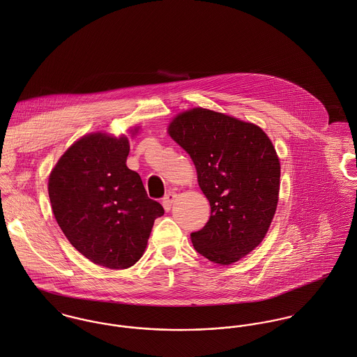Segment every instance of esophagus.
<instances>
[{
	"instance_id": "34e87169",
	"label": "esophagus",
	"mask_w": 357,
	"mask_h": 357,
	"mask_svg": "<svg viewBox=\"0 0 357 357\" xmlns=\"http://www.w3.org/2000/svg\"><path fill=\"white\" fill-rule=\"evenodd\" d=\"M176 197H177L176 192H169V194L165 195V197L162 199V206L166 211H169L172 208V204L174 203Z\"/></svg>"
}]
</instances>
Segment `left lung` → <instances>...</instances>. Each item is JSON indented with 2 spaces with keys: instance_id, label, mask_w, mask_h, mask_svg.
Masks as SVG:
<instances>
[{
  "instance_id": "8db88e82",
  "label": "left lung",
  "mask_w": 357,
  "mask_h": 357,
  "mask_svg": "<svg viewBox=\"0 0 357 357\" xmlns=\"http://www.w3.org/2000/svg\"><path fill=\"white\" fill-rule=\"evenodd\" d=\"M170 137L194 161L211 215L191 233L195 250L221 266L255 250L277 210L281 166L261 128L203 107L177 114Z\"/></svg>"
}]
</instances>
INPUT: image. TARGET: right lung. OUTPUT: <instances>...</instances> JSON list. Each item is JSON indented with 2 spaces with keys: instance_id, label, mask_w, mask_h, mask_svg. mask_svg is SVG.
<instances>
[{
  "instance_id": "1",
  "label": "right lung",
  "mask_w": 357,
  "mask_h": 357,
  "mask_svg": "<svg viewBox=\"0 0 357 357\" xmlns=\"http://www.w3.org/2000/svg\"><path fill=\"white\" fill-rule=\"evenodd\" d=\"M128 154L124 135H86L65 151L47 184L53 214L69 243L93 263L113 270L142 258L154 221L165 213L128 169Z\"/></svg>"
}]
</instances>
